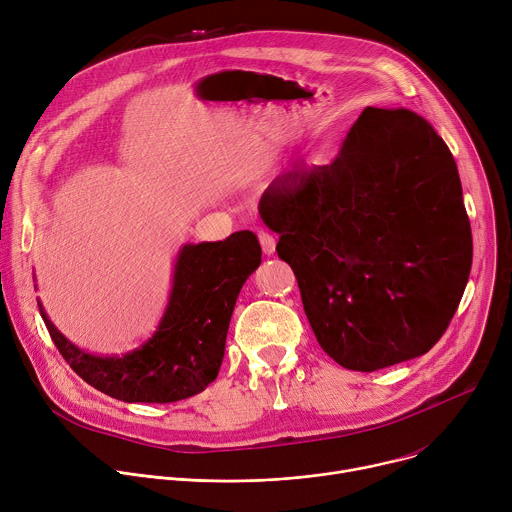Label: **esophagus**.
I'll list each match as a JSON object with an SVG mask.
<instances>
[{"label":"esophagus","mask_w":512,"mask_h":512,"mask_svg":"<svg viewBox=\"0 0 512 512\" xmlns=\"http://www.w3.org/2000/svg\"><path fill=\"white\" fill-rule=\"evenodd\" d=\"M258 240H260V246H262V252L264 254H274V250H276V240H274V236L270 234V232H258Z\"/></svg>","instance_id":"34e87169"}]
</instances>
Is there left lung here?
Here are the masks:
<instances>
[{"instance_id":"1","label":"left lung","mask_w":512,"mask_h":512,"mask_svg":"<svg viewBox=\"0 0 512 512\" xmlns=\"http://www.w3.org/2000/svg\"><path fill=\"white\" fill-rule=\"evenodd\" d=\"M260 215L319 346L348 370L427 354L462 301L472 230L458 166L409 109L366 107L331 164L270 183Z\"/></svg>"}]
</instances>
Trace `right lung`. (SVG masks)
Here are the masks:
<instances>
[{
	"label": "right lung",
	"instance_id": "add662e5",
	"mask_svg": "<svg viewBox=\"0 0 512 512\" xmlns=\"http://www.w3.org/2000/svg\"><path fill=\"white\" fill-rule=\"evenodd\" d=\"M260 260L258 238L248 230L223 242L185 244L158 329L122 358L79 350L38 307L54 346L87 384L124 403H177L217 378L236 299Z\"/></svg>",
	"mask_w": 512,
	"mask_h": 512
}]
</instances>
